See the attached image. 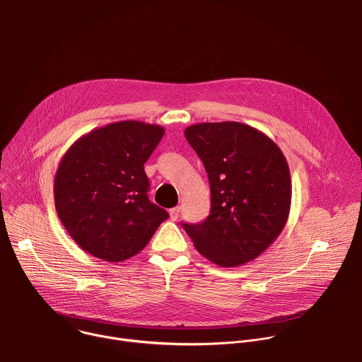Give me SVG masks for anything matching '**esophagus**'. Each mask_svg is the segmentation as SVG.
<instances>
[{"label":"esophagus","mask_w":362,"mask_h":362,"mask_svg":"<svg viewBox=\"0 0 362 362\" xmlns=\"http://www.w3.org/2000/svg\"><path fill=\"white\" fill-rule=\"evenodd\" d=\"M169 215H170V219H172V221H177V218H179V215H180V206H176V208L170 209V211H169Z\"/></svg>","instance_id":"1"}]
</instances>
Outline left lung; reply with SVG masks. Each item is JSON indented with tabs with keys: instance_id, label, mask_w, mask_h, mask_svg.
Returning a JSON list of instances; mask_svg holds the SVG:
<instances>
[{
	"instance_id": "1",
	"label": "left lung",
	"mask_w": 362,
	"mask_h": 362,
	"mask_svg": "<svg viewBox=\"0 0 362 362\" xmlns=\"http://www.w3.org/2000/svg\"><path fill=\"white\" fill-rule=\"evenodd\" d=\"M185 137L209 177L211 215L182 223L206 259L240 267L264 253L286 225L292 185L278 144L257 129L238 123H197Z\"/></svg>"
}]
</instances>
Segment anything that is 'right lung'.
<instances>
[{"mask_svg":"<svg viewBox=\"0 0 362 362\" xmlns=\"http://www.w3.org/2000/svg\"><path fill=\"white\" fill-rule=\"evenodd\" d=\"M165 129L110 123L76 140L54 179L57 215L71 239L106 262H123L148 243L169 214L147 197L144 163Z\"/></svg>","mask_w":362,"mask_h":362,"instance_id":"obj_1","label":"right lung"}]
</instances>
